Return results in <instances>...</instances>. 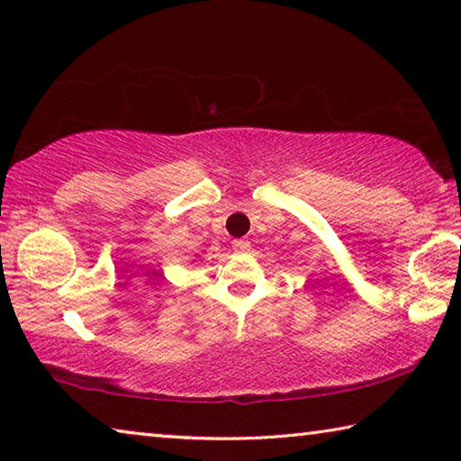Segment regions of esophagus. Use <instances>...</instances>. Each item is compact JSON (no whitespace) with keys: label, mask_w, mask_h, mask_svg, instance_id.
<instances>
[{"label":"esophagus","mask_w":461,"mask_h":461,"mask_svg":"<svg viewBox=\"0 0 461 461\" xmlns=\"http://www.w3.org/2000/svg\"><path fill=\"white\" fill-rule=\"evenodd\" d=\"M233 249H236V252H248L249 241H246V240H233Z\"/></svg>","instance_id":"esophagus-1"}]
</instances>
